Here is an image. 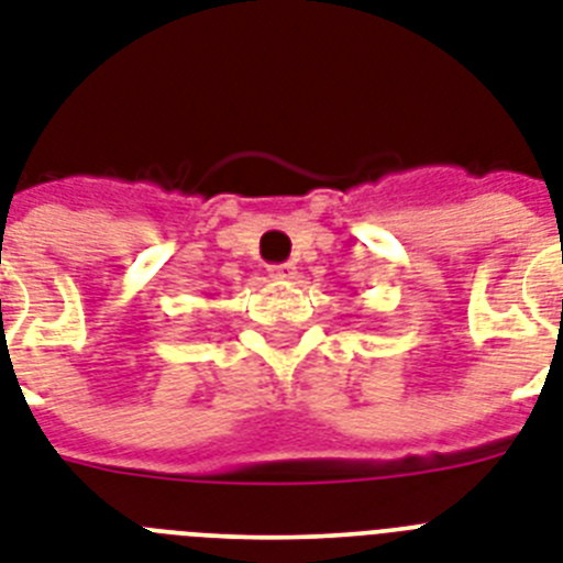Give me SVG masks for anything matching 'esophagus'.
<instances>
[{
    "label": "esophagus",
    "mask_w": 563,
    "mask_h": 563,
    "mask_svg": "<svg viewBox=\"0 0 563 563\" xmlns=\"http://www.w3.org/2000/svg\"><path fill=\"white\" fill-rule=\"evenodd\" d=\"M268 274H272L274 280H295L297 266H291V263H280V266L268 268Z\"/></svg>",
    "instance_id": "34e87169"
}]
</instances>
